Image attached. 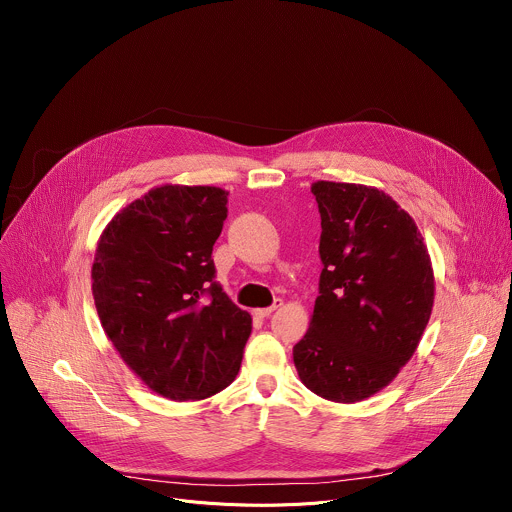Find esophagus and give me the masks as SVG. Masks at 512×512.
<instances>
[{
	"label": "esophagus",
	"mask_w": 512,
	"mask_h": 512,
	"mask_svg": "<svg viewBox=\"0 0 512 512\" xmlns=\"http://www.w3.org/2000/svg\"><path fill=\"white\" fill-rule=\"evenodd\" d=\"M283 306V300H275L269 308H261V310H255V316L257 318H267V316H271L275 310H279Z\"/></svg>",
	"instance_id": "34e87169"
}]
</instances>
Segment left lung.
I'll return each instance as SVG.
<instances>
[{
    "label": "left lung",
    "instance_id": "obj_1",
    "mask_svg": "<svg viewBox=\"0 0 512 512\" xmlns=\"http://www.w3.org/2000/svg\"><path fill=\"white\" fill-rule=\"evenodd\" d=\"M320 296L294 346L302 383L322 399L356 403L409 362L433 308V269L413 218L383 190L314 182Z\"/></svg>",
    "mask_w": 512,
    "mask_h": 512
}]
</instances>
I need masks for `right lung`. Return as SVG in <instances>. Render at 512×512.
<instances>
[{"label":"right lung","mask_w":512,"mask_h":512,"mask_svg":"<svg viewBox=\"0 0 512 512\" xmlns=\"http://www.w3.org/2000/svg\"><path fill=\"white\" fill-rule=\"evenodd\" d=\"M227 196L216 186L152 188L119 210L97 243L101 326L143 385L172 401L227 389L251 336V316L214 281Z\"/></svg>","instance_id":"right-lung-1"}]
</instances>
